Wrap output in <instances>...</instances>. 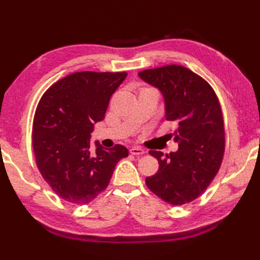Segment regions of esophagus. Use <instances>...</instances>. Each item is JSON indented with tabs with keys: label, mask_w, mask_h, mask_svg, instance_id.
<instances>
[{
	"label": "esophagus",
	"mask_w": 260,
	"mask_h": 260,
	"mask_svg": "<svg viewBox=\"0 0 260 260\" xmlns=\"http://www.w3.org/2000/svg\"><path fill=\"white\" fill-rule=\"evenodd\" d=\"M129 152H131V154H133V155H142V154L145 153V151L143 150V148L139 147V146L132 147L131 150H129Z\"/></svg>",
	"instance_id": "obj_1"
}]
</instances>
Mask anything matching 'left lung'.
Returning <instances> with one entry per match:
<instances>
[{
    "label": "left lung",
    "mask_w": 260,
    "mask_h": 260,
    "mask_svg": "<svg viewBox=\"0 0 260 260\" xmlns=\"http://www.w3.org/2000/svg\"><path fill=\"white\" fill-rule=\"evenodd\" d=\"M139 76L161 90L165 119L176 124L169 137L179 144L178 151L165 155L148 152L159 167L145 183L172 206L189 203L207 190L221 167L225 143L219 99L208 81L179 64L146 69Z\"/></svg>",
    "instance_id": "left-lung-1"
}]
</instances>
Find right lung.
<instances>
[{
  "label": "right lung",
  "instance_id": "right-lung-1",
  "mask_svg": "<svg viewBox=\"0 0 260 260\" xmlns=\"http://www.w3.org/2000/svg\"><path fill=\"white\" fill-rule=\"evenodd\" d=\"M126 73L81 71L58 80L43 93L32 126V146L42 178L63 200L92 201L109 184L123 145L90 151L93 124L104 119L109 99Z\"/></svg>",
  "mask_w": 260,
  "mask_h": 260
}]
</instances>
